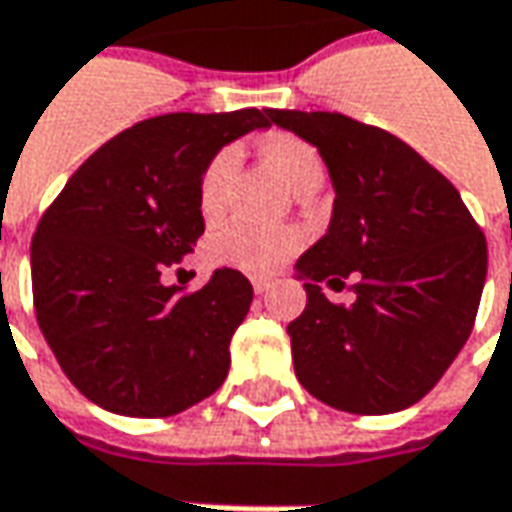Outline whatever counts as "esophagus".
<instances>
[{"instance_id":"1","label":"esophagus","mask_w":512,"mask_h":512,"mask_svg":"<svg viewBox=\"0 0 512 512\" xmlns=\"http://www.w3.org/2000/svg\"><path fill=\"white\" fill-rule=\"evenodd\" d=\"M272 286L274 283L269 280V277H255V280H252V289H255V294H266Z\"/></svg>"}]
</instances>
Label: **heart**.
<instances>
[{"mask_svg":"<svg viewBox=\"0 0 512 512\" xmlns=\"http://www.w3.org/2000/svg\"><path fill=\"white\" fill-rule=\"evenodd\" d=\"M263 158L272 164L291 189H306V186L323 184V158L311 147L309 141L297 135L277 133L260 141ZM238 167V152L235 147L218 150L201 172L198 181V206L206 218L221 215L226 206V192L229 181ZM303 243V235L291 226H260L252 221H232L223 226L221 232L212 238V257L249 274H269L280 269Z\"/></svg>","mask_w":512,"mask_h":512,"instance_id":"b5f03b06","label":"heart"}]
</instances>
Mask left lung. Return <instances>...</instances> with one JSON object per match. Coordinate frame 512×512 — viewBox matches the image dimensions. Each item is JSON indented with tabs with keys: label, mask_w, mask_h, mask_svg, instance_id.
Here are the masks:
<instances>
[{
	"label": "left lung",
	"mask_w": 512,
	"mask_h": 512,
	"mask_svg": "<svg viewBox=\"0 0 512 512\" xmlns=\"http://www.w3.org/2000/svg\"><path fill=\"white\" fill-rule=\"evenodd\" d=\"M269 115L320 150L337 192L328 232L297 260L309 303L289 323L294 374L337 411L411 408L473 331L485 232L456 186L397 135L326 110ZM345 276L358 294L351 307L316 286Z\"/></svg>",
	"instance_id": "1"
}]
</instances>
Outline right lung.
Wrapping results in <instances>:
<instances>
[{
  "label": "right lung",
  "instance_id": "obj_1",
  "mask_svg": "<svg viewBox=\"0 0 512 512\" xmlns=\"http://www.w3.org/2000/svg\"><path fill=\"white\" fill-rule=\"evenodd\" d=\"M269 110L138 121L81 164L30 243L33 309L67 379L121 416H172L215 394L252 283L218 269L198 291L164 286L203 235L198 181Z\"/></svg>",
  "mask_w": 512,
  "mask_h": 512
}]
</instances>
